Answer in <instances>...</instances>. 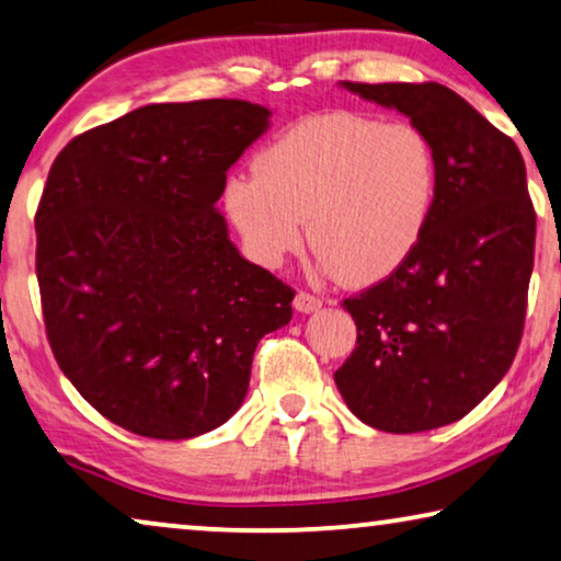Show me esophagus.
I'll return each instance as SVG.
<instances>
[{
  "label": "esophagus",
  "mask_w": 561,
  "mask_h": 561,
  "mask_svg": "<svg viewBox=\"0 0 561 561\" xmlns=\"http://www.w3.org/2000/svg\"><path fill=\"white\" fill-rule=\"evenodd\" d=\"M322 307V302L317 297H312V295H307V291H297V297H295V309L297 312H302V314H309V312H317V309Z\"/></svg>",
  "instance_id": "34e87169"
}]
</instances>
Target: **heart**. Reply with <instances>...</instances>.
<instances>
[{"label": "heart", "mask_w": 561, "mask_h": 561, "mask_svg": "<svg viewBox=\"0 0 561 561\" xmlns=\"http://www.w3.org/2000/svg\"><path fill=\"white\" fill-rule=\"evenodd\" d=\"M433 191L436 161L421 130L330 111L272 140L254 158V175L227 183L224 204L256 264L279 266L307 224L322 270L365 287L413 254Z\"/></svg>", "instance_id": "obj_1"}]
</instances>
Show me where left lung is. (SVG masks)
I'll return each instance as SVG.
<instances>
[{"instance_id": "left-lung-1", "label": "left lung", "mask_w": 561, "mask_h": 561, "mask_svg": "<svg viewBox=\"0 0 561 561\" xmlns=\"http://www.w3.org/2000/svg\"><path fill=\"white\" fill-rule=\"evenodd\" d=\"M340 88L423 133L436 191L403 266L342 302L357 345L334 382L373 428L433 431L473 411L519 347L537 237L526 165L512 138L438 82Z\"/></svg>"}]
</instances>
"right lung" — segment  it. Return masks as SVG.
<instances>
[{
    "instance_id": "obj_1",
    "label": "right lung",
    "mask_w": 561,
    "mask_h": 561,
    "mask_svg": "<svg viewBox=\"0 0 561 561\" xmlns=\"http://www.w3.org/2000/svg\"><path fill=\"white\" fill-rule=\"evenodd\" d=\"M270 118L233 98L144 105L49 169L35 219L49 347L125 431L219 428L244 403L259 340L291 320L295 291L239 254L216 208Z\"/></svg>"
}]
</instances>
